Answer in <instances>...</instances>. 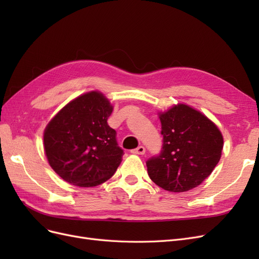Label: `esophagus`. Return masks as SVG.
Returning a JSON list of instances; mask_svg holds the SVG:
<instances>
[{"label":"esophagus","mask_w":259,"mask_h":259,"mask_svg":"<svg viewBox=\"0 0 259 259\" xmlns=\"http://www.w3.org/2000/svg\"><path fill=\"white\" fill-rule=\"evenodd\" d=\"M131 152L134 153V154H145L146 149H145L144 146H138L136 149H133Z\"/></svg>","instance_id":"esophagus-1"}]
</instances>
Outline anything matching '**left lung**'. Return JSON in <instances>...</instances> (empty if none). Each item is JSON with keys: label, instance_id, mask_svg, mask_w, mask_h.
Segmentation results:
<instances>
[{"label": "left lung", "instance_id": "1", "mask_svg": "<svg viewBox=\"0 0 259 259\" xmlns=\"http://www.w3.org/2000/svg\"><path fill=\"white\" fill-rule=\"evenodd\" d=\"M160 121L162 150L146 162L148 175L164 190L193 189L221 160L222 133L204 114L184 104L160 113Z\"/></svg>", "mask_w": 259, "mask_h": 259}]
</instances>
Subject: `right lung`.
<instances>
[{
    "instance_id": "add662e5",
    "label": "right lung",
    "mask_w": 259,
    "mask_h": 259,
    "mask_svg": "<svg viewBox=\"0 0 259 259\" xmlns=\"http://www.w3.org/2000/svg\"><path fill=\"white\" fill-rule=\"evenodd\" d=\"M113 108L99 92H90L65 106L44 132L50 165L67 183L95 187L111 178L124 154L107 120Z\"/></svg>"
}]
</instances>
